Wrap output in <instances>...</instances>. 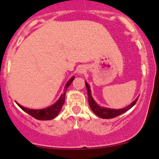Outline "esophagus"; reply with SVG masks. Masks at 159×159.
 <instances>
[{"label": "esophagus", "instance_id": "obj_1", "mask_svg": "<svg viewBox=\"0 0 159 159\" xmlns=\"http://www.w3.org/2000/svg\"><path fill=\"white\" fill-rule=\"evenodd\" d=\"M84 71H85V68L83 66L80 67V68L79 69V70H78V72H79L80 74H83V73H84Z\"/></svg>", "mask_w": 159, "mask_h": 159}]
</instances>
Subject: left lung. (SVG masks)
Listing matches in <instances>:
<instances>
[{
  "instance_id": "8db88e82",
  "label": "left lung",
  "mask_w": 159,
  "mask_h": 159,
  "mask_svg": "<svg viewBox=\"0 0 159 159\" xmlns=\"http://www.w3.org/2000/svg\"><path fill=\"white\" fill-rule=\"evenodd\" d=\"M85 85L87 88V90H88V102L89 105L91 110L97 115L98 116H99L100 118L102 119H111L114 118L119 116V115L124 114L126 111H127L128 110H129L134 104L136 103L137 101L138 100V97L132 102V103H130L129 106H126V107L123 108H119V109H113V108H106V107H101L98 105V103L95 101V100L93 99L92 95H91V90L90 88L89 84L85 82Z\"/></svg>"
}]
</instances>
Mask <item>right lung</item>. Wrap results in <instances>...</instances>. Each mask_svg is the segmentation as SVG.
Here are the masks:
<instances>
[{
	"instance_id": "add662e5",
	"label": "right lung",
	"mask_w": 159,
	"mask_h": 159,
	"mask_svg": "<svg viewBox=\"0 0 159 159\" xmlns=\"http://www.w3.org/2000/svg\"><path fill=\"white\" fill-rule=\"evenodd\" d=\"M74 79H75V77H72L66 82L64 89V93L61 95L60 98L55 103L49 106V107L42 108V109H31V108L24 107V106H21L17 102H16V103L21 109L25 111V112H27V114H29L30 116L34 117V118L38 119V120H51V119H53L57 116L58 114L61 111V110L62 106L64 103L66 91L67 88H69V86L71 84V82H73Z\"/></svg>"
}]
</instances>
